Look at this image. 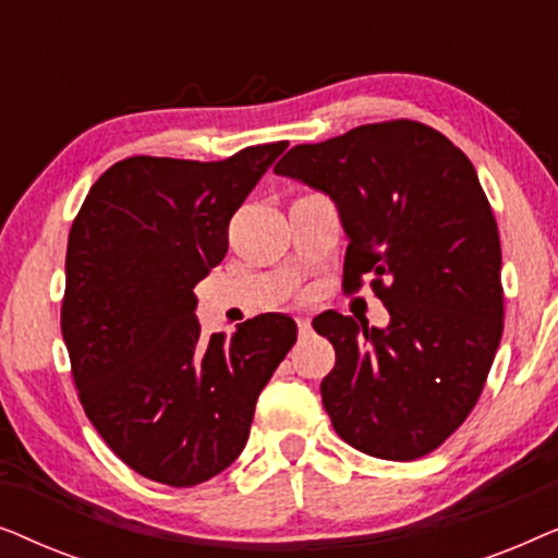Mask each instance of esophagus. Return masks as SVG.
I'll return each mask as SVG.
<instances>
[{
    "label": "esophagus",
    "instance_id": "obj_1",
    "mask_svg": "<svg viewBox=\"0 0 558 558\" xmlns=\"http://www.w3.org/2000/svg\"><path fill=\"white\" fill-rule=\"evenodd\" d=\"M296 330H300L302 338H304V335H310V330H312L310 317H296Z\"/></svg>",
    "mask_w": 558,
    "mask_h": 558
}]
</instances>
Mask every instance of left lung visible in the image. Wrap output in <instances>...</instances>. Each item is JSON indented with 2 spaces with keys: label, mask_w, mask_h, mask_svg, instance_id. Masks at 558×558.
<instances>
[{
  "label": "left lung",
  "mask_w": 558,
  "mask_h": 558,
  "mask_svg": "<svg viewBox=\"0 0 558 558\" xmlns=\"http://www.w3.org/2000/svg\"><path fill=\"white\" fill-rule=\"evenodd\" d=\"M274 172L332 197L342 284L371 277L391 315L312 323L335 348L319 384L335 432L380 460L434 452L475 409L502 335L500 235L475 167L437 129L396 119L296 144Z\"/></svg>",
  "instance_id": "8db88e82"
}]
</instances>
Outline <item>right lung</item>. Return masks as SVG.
<instances>
[{"label": "right lung", "instance_id": "obj_1", "mask_svg": "<svg viewBox=\"0 0 558 558\" xmlns=\"http://www.w3.org/2000/svg\"><path fill=\"white\" fill-rule=\"evenodd\" d=\"M287 142L220 162L126 157L94 182L68 235L60 330L83 411L140 475L193 487L246 447L256 399L296 342L287 315L201 335L195 284Z\"/></svg>", "mask_w": 558, "mask_h": 558}]
</instances>
